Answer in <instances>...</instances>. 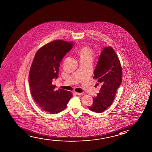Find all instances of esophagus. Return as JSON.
I'll return each mask as SVG.
<instances>
[{
  "label": "esophagus",
  "mask_w": 152,
  "mask_h": 152,
  "mask_svg": "<svg viewBox=\"0 0 152 152\" xmlns=\"http://www.w3.org/2000/svg\"><path fill=\"white\" fill-rule=\"evenodd\" d=\"M75 94H76V95H78V96H83L84 95V94L83 93H76L75 92Z\"/></svg>",
  "instance_id": "34e87169"
}]
</instances>
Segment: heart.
I'll return each instance as SVG.
<instances>
[{
    "label": "heart",
    "instance_id": "b5f03b06",
    "mask_svg": "<svg viewBox=\"0 0 152 152\" xmlns=\"http://www.w3.org/2000/svg\"><path fill=\"white\" fill-rule=\"evenodd\" d=\"M79 55L80 57H93V52L90 48L88 47H83L79 51Z\"/></svg>",
    "mask_w": 152,
    "mask_h": 152
}]
</instances>
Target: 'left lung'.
<instances>
[{
	"label": "left lung",
	"instance_id": "left-lung-1",
	"mask_svg": "<svg viewBox=\"0 0 152 152\" xmlns=\"http://www.w3.org/2000/svg\"><path fill=\"white\" fill-rule=\"evenodd\" d=\"M93 78L101 86L97 96L93 97V104L88 107L94 112H104L112 104L122 80L121 64L116 53L111 46L104 47L99 56Z\"/></svg>",
	"mask_w": 152,
	"mask_h": 152
}]
</instances>
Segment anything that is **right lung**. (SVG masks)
<instances>
[{"instance_id": "right-lung-1", "label": "right lung", "mask_w": 152, "mask_h": 152, "mask_svg": "<svg viewBox=\"0 0 152 152\" xmlns=\"http://www.w3.org/2000/svg\"><path fill=\"white\" fill-rule=\"evenodd\" d=\"M74 45L73 42L61 40L49 43L37 51L31 65L29 75L31 95L38 106L50 114L65 109L73 96L64 89L55 90L52 81L58 77L60 62Z\"/></svg>"}]
</instances>
